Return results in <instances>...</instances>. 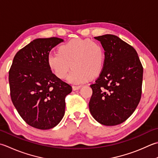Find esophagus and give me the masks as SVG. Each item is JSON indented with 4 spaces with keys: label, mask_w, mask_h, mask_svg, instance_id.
Listing matches in <instances>:
<instances>
[{
    "label": "esophagus",
    "mask_w": 158,
    "mask_h": 158,
    "mask_svg": "<svg viewBox=\"0 0 158 158\" xmlns=\"http://www.w3.org/2000/svg\"><path fill=\"white\" fill-rule=\"evenodd\" d=\"M73 89L74 91H75V90H78V89H79L80 88H81V86H75V85H73Z\"/></svg>",
    "instance_id": "1"
}]
</instances>
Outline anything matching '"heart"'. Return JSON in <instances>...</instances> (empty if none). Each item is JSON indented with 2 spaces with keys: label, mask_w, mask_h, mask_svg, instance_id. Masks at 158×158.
<instances>
[{
  "label": "heart",
  "mask_w": 158,
  "mask_h": 158,
  "mask_svg": "<svg viewBox=\"0 0 158 158\" xmlns=\"http://www.w3.org/2000/svg\"><path fill=\"white\" fill-rule=\"evenodd\" d=\"M48 67L59 79L67 77V81L73 84L87 82L91 77H97L103 71L106 53L102 45L89 39H74L61 45L58 52L48 56Z\"/></svg>",
  "instance_id": "1"
}]
</instances>
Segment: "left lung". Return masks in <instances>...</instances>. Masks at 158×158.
Instances as JSON below:
<instances>
[{"label":"left lung","mask_w":158,"mask_h":158,"mask_svg":"<svg viewBox=\"0 0 158 158\" xmlns=\"http://www.w3.org/2000/svg\"><path fill=\"white\" fill-rule=\"evenodd\" d=\"M106 53L104 69L89 102L92 116L106 126L119 125L136 109L142 94L143 68L136 51L116 35L95 37Z\"/></svg>","instance_id":"8db88e82"}]
</instances>
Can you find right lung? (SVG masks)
I'll return each mask as SVG.
<instances>
[{
  "label": "right lung",
  "instance_id": "add662e5",
  "mask_svg": "<svg viewBox=\"0 0 158 158\" xmlns=\"http://www.w3.org/2000/svg\"><path fill=\"white\" fill-rule=\"evenodd\" d=\"M64 42L58 38H38L20 49L9 72L11 98L28 125L39 129L57 125L65 114V98L72 87L52 74L47 56Z\"/></svg>",
  "mask_w": 158,
  "mask_h": 158
}]
</instances>
